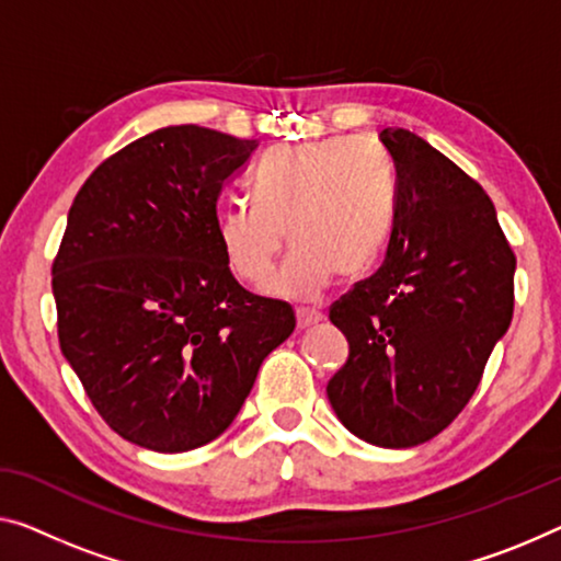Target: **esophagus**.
Masks as SVG:
<instances>
[{
  "label": "esophagus",
  "mask_w": 561,
  "mask_h": 561,
  "mask_svg": "<svg viewBox=\"0 0 561 561\" xmlns=\"http://www.w3.org/2000/svg\"><path fill=\"white\" fill-rule=\"evenodd\" d=\"M324 320L320 309H297V330H312Z\"/></svg>",
  "instance_id": "esophagus-1"
}]
</instances>
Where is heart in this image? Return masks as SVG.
I'll return each instance as SVG.
<instances>
[{"mask_svg":"<svg viewBox=\"0 0 561 561\" xmlns=\"http://www.w3.org/2000/svg\"><path fill=\"white\" fill-rule=\"evenodd\" d=\"M252 194L254 201L221 208L216 233L231 272L249 287H264L289 237L295 254L270 284L272 295L317 299L334 272L363 274L388 237L390 165L360 136L266 150L252 175Z\"/></svg>","mask_w":561,"mask_h":561,"instance_id":"obj_1","label":"heart"}]
</instances>
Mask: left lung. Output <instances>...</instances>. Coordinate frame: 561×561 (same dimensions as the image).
Listing matches in <instances>:
<instances>
[{"label": "left lung", "instance_id": "1", "mask_svg": "<svg viewBox=\"0 0 561 561\" xmlns=\"http://www.w3.org/2000/svg\"><path fill=\"white\" fill-rule=\"evenodd\" d=\"M396 171L386 262L330 307L350 342L328 382L342 425L411 448L454 423L512 324L516 256L479 183L415 133L386 128Z\"/></svg>", "mask_w": 561, "mask_h": 561}]
</instances>
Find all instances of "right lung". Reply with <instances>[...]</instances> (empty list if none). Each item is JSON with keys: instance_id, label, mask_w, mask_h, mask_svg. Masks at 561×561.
<instances>
[{"instance_id": "right-lung-1", "label": "right lung", "mask_w": 561, "mask_h": 561, "mask_svg": "<svg viewBox=\"0 0 561 561\" xmlns=\"http://www.w3.org/2000/svg\"><path fill=\"white\" fill-rule=\"evenodd\" d=\"M201 125L133 140L75 196L53 264L62 355L103 421L158 454L221 436L295 312L233 279L216 201L256 150Z\"/></svg>"}]
</instances>
